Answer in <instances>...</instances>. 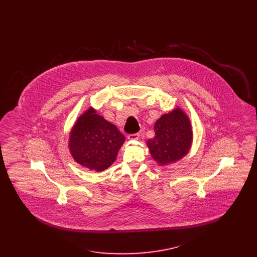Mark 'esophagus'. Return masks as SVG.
<instances>
[{
  "label": "esophagus",
  "instance_id": "1",
  "mask_svg": "<svg viewBox=\"0 0 257 257\" xmlns=\"http://www.w3.org/2000/svg\"><path fill=\"white\" fill-rule=\"evenodd\" d=\"M128 139L129 140H139L140 139V134L137 133V134L129 135Z\"/></svg>",
  "mask_w": 257,
  "mask_h": 257
}]
</instances>
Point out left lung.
<instances>
[{
    "label": "left lung",
    "instance_id": "left-lung-1",
    "mask_svg": "<svg viewBox=\"0 0 257 257\" xmlns=\"http://www.w3.org/2000/svg\"><path fill=\"white\" fill-rule=\"evenodd\" d=\"M155 136L147 141L152 159L160 166H168L182 159L193 143L192 124L180 108L163 114L154 125Z\"/></svg>",
    "mask_w": 257,
    "mask_h": 257
}]
</instances>
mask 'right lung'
I'll use <instances>...</instances> for the list:
<instances>
[{
  "label": "right lung",
  "instance_id": "right-lung-1",
  "mask_svg": "<svg viewBox=\"0 0 257 257\" xmlns=\"http://www.w3.org/2000/svg\"><path fill=\"white\" fill-rule=\"evenodd\" d=\"M124 142L125 137L116 126L89 107L74 124L68 147L78 164L89 171L100 172L115 161Z\"/></svg>",
  "mask_w": 257,
  "mask_h": 257
}]
</instances>
